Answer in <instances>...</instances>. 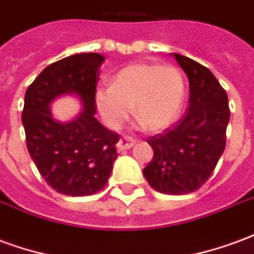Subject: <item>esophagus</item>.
<instances>
[{"label":"esophagus","instance_id":"34e87169","mask_svg":"<svg viewBox=\"0 0 254 254\" xmlns=\"http://www.w3.org/2000/svg\"><path fill=\"white\" fill-rule=\"evenodd\" d=\"M133 145H134V141H133V140H130V138H127V137H121L120 140H118L117 149L121 152V151H125V149L132 148Z\"/></svg>","mask_w":254,"mask_h":254}]
</instances>
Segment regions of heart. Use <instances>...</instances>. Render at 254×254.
Instances as JSON below:
<instances>
[{
    "label": "heart",
    "mask_w": 254,
    "mask_h": 254,
    "mask_svg": "<svg viewBox=\"0 0 254 254\" xmlns=\"http://www.w3.org/2000/svg\"><path fill=\"white\" fill-rule=\"evenodd\" d=\"M184 96V77L178 67L141 63L124 67L113 85L98 89L95 103L109 127H121L133 106V114L144 127L158 132L176 121Z\"/></svg>",
    "instance_id": "1"
}]
</instances>
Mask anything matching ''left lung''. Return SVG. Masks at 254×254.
I'll return each instance as SVG.
<instances>
[{
  "instance_id": "1",
  "label": "left lung",
  "mask_w": 254,
  "mask_h": 254,
  "mask_svg": "<svg viewBox=\"0 0 254 254\" xmlns=\"http://www.w3.org/2000/svg\"><path fill=\"white\" fill-rule=\"evenodd\" d=\"M189 78V107L185 116L147 140L154 158L143 170L155 190L187 194L208 181L226 147L230 121L227 94L208 67L173 54Z\"/></svg>"
}]
</instances>
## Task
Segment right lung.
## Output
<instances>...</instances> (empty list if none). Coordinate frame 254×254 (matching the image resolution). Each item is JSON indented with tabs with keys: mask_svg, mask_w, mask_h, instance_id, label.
Listing matches in <instances>:
<instances>
[{
	"mask_svg": "<svg viewBox=\"0 0 254 254\" xmlns=\"http://www.w3.org/2000/svg\"><path fill=\"white\" fill-rule=\"evenodd\" d=\"M105 57L83 53L49 65L25 91L21 121L31 158L45 181L66 196H89L107 184L116 162L118 133L95 118L96 83ZM77 94L84 109L69 123L54 120L50 103Z\"/></svg>",
	"mask_w": 254,
	"mask_h": 254,
	"instance_id": "obj_1",
	"label": "right lung"
}]
</instances>
